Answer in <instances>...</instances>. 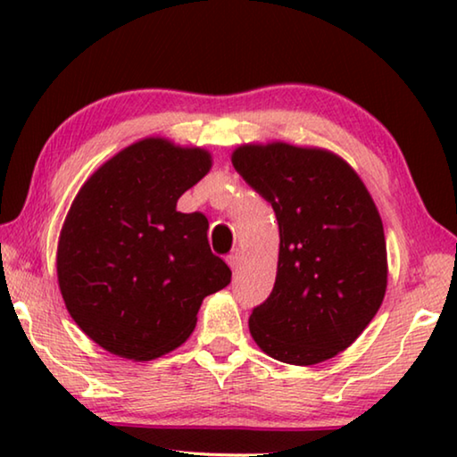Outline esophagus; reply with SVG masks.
Wrapping results in <instances>:
<instances>
[{"label": "esophagus", "mask_w": 457, "mask_h": 457, "mask_svg": "<svg viewBox=\"0 0 457 457\" xmlns=\"http://www.w3.org/2000/svg\"><path fill=\"white\" fill-rule=\"evenodd\" d=\"M228 264L231 270H234V272H237L239 266H242V252L236 250L234 253H231V256L228 258Z\"/></svg>", "instance_id": "obj_1"}]
</instances>
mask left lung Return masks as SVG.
I'll return each mask as SVG.
<instances>
[{"mask_svg": "<svg viewBox=\"0 0 457 457\" xmlns=\"http://www.w3.org/2000/svg\"><path fill=\"white\" fill-rule=\"evenodd\" d=\"M231 163L280 229L274 290L250 332L268 357L311 367L361 337L383 304L386 244L373 197L343 157L320 146L245 143Z\"/></svg>", "mask_w": 457, "mask_h": 457, "instance_id": "1", "label": "left lung"}]
</instances>
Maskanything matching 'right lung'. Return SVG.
<instances>
[{
	"label": "right lung",
	"mask_w": 457,
	"mask_h": 457,
	"mask_svg": "<svg viewBox=\"0 0 457 457\" xmlns=\"http://www.w3.org/2000/svg\"><path fill=\"white\" fill-rule=\"evenodd\" d=\"M212 165L204 146L145 137L76 193L58 237V286L72 320L111 354L141 362L175 351L204 298L229 284L205 215L177 212Z\"/></svg>",
	"instance_id": "obj_1"
}]
</instances>
